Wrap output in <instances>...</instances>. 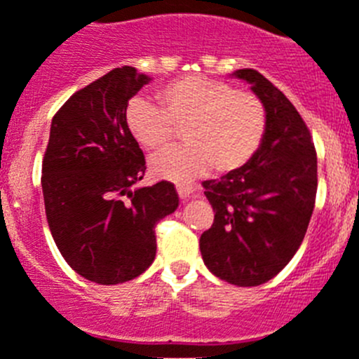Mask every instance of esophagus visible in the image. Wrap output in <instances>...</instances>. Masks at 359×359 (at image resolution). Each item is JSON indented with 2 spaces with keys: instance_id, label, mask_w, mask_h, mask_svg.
I'll list each match as a JSON object with an SVG mask.
<instances>
[{
  "instance_id": "esophagus-1",
  "label": "esophagus",
  "mask_w": 359,
  "mask_h": 359,
  "mask_svg": "<svg viewBox=\"0 0 359 359\" xmlns=\"http://www.w3.org/2000/svg\"><path fill=\"white\" fill-rule=\"evenodd\" d=\"M177 193H179L180 198L187 200L191 195H193V193H195V187H193V186H184V184H182V186L177 187Z\"/></svg>"
}]
</instances>
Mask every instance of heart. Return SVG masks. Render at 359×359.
Returning <instances> with one entry per match:
<instances>
[{
	"instance_id": "b5f03b06",
	"label": "heart",
	"mask_w": 359,
	"mask_h": 359,
	"mask_svg": "<svg viewBox=\"0 0 359 359\" xmlns=\"http://www.w3.org/2000/svg\"><path fill=\"white\" fill-rule=\"evenodd\" d=\"M159 106L147 99L130 100L127 130L145 150H159L182 130L186 145L163 150L150 159L154 177L189 182L214 166L230 173L255 156L264 140L267 113L262 99L226 81L187 76L157 92Z\"/></svg>"
}]
</instances>
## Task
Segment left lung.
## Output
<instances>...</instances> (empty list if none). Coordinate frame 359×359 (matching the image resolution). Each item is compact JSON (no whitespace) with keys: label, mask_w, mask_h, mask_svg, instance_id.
Masks as SVG:
<instances>
[{"label":"left lung","mask_w":359,"mask_h":359,"mask_svg":"<svg viewBox=\"0 0 359 359\" xmlns=\"http://www.w3.org/2000/svg\"><path fill=\"white\" fill-rule=\"evenodd\" d=\"M237 78L262 99L267 127L243 168L205 180L214 223L200 237L205 266L239 287L262 285L290 262L306 233L317 195V152L292 102L259 70Z\"/></svg>","instance_id":"1"}]
</instances>
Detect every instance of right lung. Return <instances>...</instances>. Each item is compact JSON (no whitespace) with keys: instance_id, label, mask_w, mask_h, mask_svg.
Here are the masks:
<instances>
[{"instance_id":"obj_1","label":"right lung","mask_w":359,"mask_h":359,"mask_svg":"<svg viewBox=\"0 0 359 359\" xmlns=\"http://www.w3.org/2000/svg\"><path fill=\"white\" fill-rule=\"evenodd\" d=\"M150 81L113 69L74 93L53 116L42 161L46 217L60 253L100 285L140 276L156 259V225L179 207L172 182L130 191L145 156L126 123L127 102Z\"/></svg>"}]
</instances>
